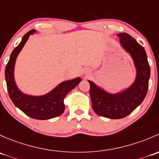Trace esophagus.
Here are the masks:
<instances>
[{
  "instance_id": "obj_1",
  "label": "esophagus",
  "mask_w": 159,
  "mask_h": 159,
  "mask_svg": "<svg viewBox=\"0 0 159 159\" xmlns=\"http://www.w3.org/2000/svg\"><path fill=\"white\" fill-rule=\"evenodd\" d=\"M91 70L90 69H86L84 70V74H85V75H89L90 74H91Z\"/></svg>"
}]
</instances>
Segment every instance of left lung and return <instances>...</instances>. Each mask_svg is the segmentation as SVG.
<instances>
[{
  "mask_svg": "<svg viewBox=\"0 0 159 159\" xmlns=\"http://www.w3.org/2000/svg\"><path fill=\"white\" fill-rule=\"evenodd\" d=\"M120 44L129 53L136 68L134 83L125 91L110 94L88 81L90 84V97L94 111L100 116L111 119H120L131 114L142 104L146 96L150 78V66L147 54L142 45L127 33H120Z\"/></svg>",
  "mask_w": 159,
  "mask_h": 159,
  "instance_id": "8db88e82",
  "label": "left lung"
}]
</instances>
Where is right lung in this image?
Returning <instances> with one entry per match:
<instances>
[{"label":"right lung","instance_id":"add662e5","mask_svg":"<svg viewBox=\"0 0 159 159\" xmlns=\"http://www.w3.org/2000/svg\"><path fill=\"white\" fill-rule=\"evenodd\" d=\"M34 32H36V30L33 29L25 34L20 44L13 50L8 63L6 65L5 80L10 98L16 107L30 118L38 120H46L55 118L63 113L65 108L64 104L65 96L79 84L81 79L80 78H76L75 79L63 81L49 93L41 96L28 95L22 93L18 89L14 78L16 58L29 38L30 35Z\"/></svg>","mask_w":159,"mask_h":159}]
</instances>
